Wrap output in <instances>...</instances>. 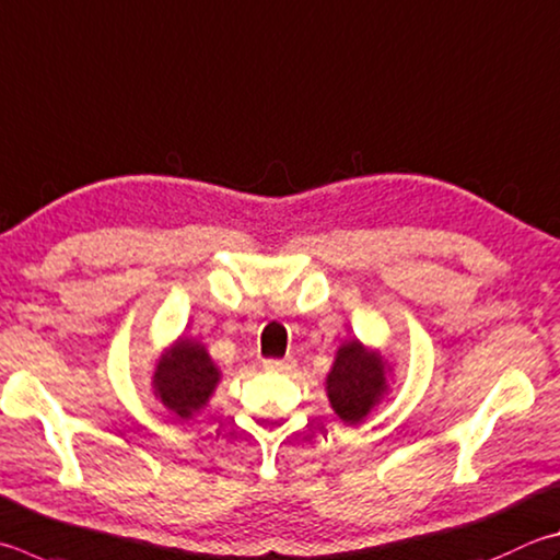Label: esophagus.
I'll return each instance as SVG.
<instances>
[{"label": "esophagus", "instance_id": "34e87169", "mask_svg": "<svg viewBox=\"0 0 560 560\" xmlns=\"http://www.w3.org/2000/svg\"><path fill=\"white\" fill-rule=\"evenodd\" d=\"M296 364H293L291 360H264V370L267 372H277V374H287L291 372Z\"/></svg>", "mask_w": 560, "mask_h": 560}]
</instances>
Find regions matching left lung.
I'll use <instances>...</instances> for the list:
<instances>
[{
  "mask_svg": "<svg viewBox=\"0 0 560 560\" xmlns=\"http://www.w3.org/2000/svg\"><path fill=\"white\" fill-rule=\"evenodd\" d=\"M389 374L392 364L384 360L380 350L368 348L358 338L345 340L335 352V362L325 377L328 401L340 421L358 425L368 419L389 394V380H386Z\"/></svg>",
  "mask_w": 560,
  "mask_h": 560,
  "instance_id": "left-lung-1",
  "label": "left lung"
}]
</instances>
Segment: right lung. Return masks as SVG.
Instances as JSON below:
<instances>
[{
	"instance_id": "right-lung-1",
	"label": "right lung",
	"mask_w": 560,
	"mask_h": 560,
	"mask_svg": "<svg viewBox=\"0 0 560 560\" xmlns=\"http://www.w3.org/2000/svg\"><path fill=\"white\" fill-rule=\"evenodd\" d=\"M220 377V368L212 362L206 345L178 338L156 360V368L151 372V389L171 413L188 421L192 413L206 409Z\"/></svg>"
}]
</instances>
